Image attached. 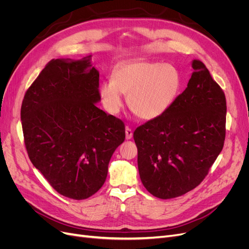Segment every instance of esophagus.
Returning <instances> with one entry per match:
<instances>
[{
  "mask_svg": "<svg viewBox=\"0 0 249 249\" xmlns=\"http://www.w3.org/2000/svg\"><path fill=\"white\" fill-rule=\"evenodd\" d=\"M125 136H126V140H131L132 137V130L130 129L129 127H126L125 128Z\"/></svg>",
  "mask_w": 249,
  "mask_h": 249,
  "instance_id": "1",
  "label": "esophagus"
}]
</instances>
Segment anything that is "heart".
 <instances>
[{
  "mask_svg": "<svg viewBox=\"0 0 249 249\" xmlns=\"http://www.w3.org/2000/svg\"><path fill=\"white\" fill-rule=\"evenodd\" d=\"M181 87L178 71L169 63L135 61L123 64L113 81L100 85L98 93L107 112L117 114L128 94V105L144 120H154L165 114L178 98Z\"/></svg>",
  "mask_w": 249,
  "mask_h": 249,
  "instance_id": "obj_1",
  "label": "heart"
}]
</instances>
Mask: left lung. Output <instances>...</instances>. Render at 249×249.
<instances>
[{"label":"left lung","instance_id":"obj_1","mask_svg":"<svg viewBox=\"0 0 249 249\" xmlns=\"http://www.w3.org/2000/svg\"><path fill=\"white\" fill-rule=\"evenodd\" d=\"M188 87L166 113L137 127L133 139L142 185L160 199L195 189L222 152L226 96L199 59Z\"/></svg>","mask_w":249,"mask_h":249}]
</instances>
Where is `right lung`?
Returning a JSON list of instances; mask_svg holds the SVG:
<instances>
[{
  "label": "right lung",
  "instance_id": "add662e5",
  "mask_svg": "<svg viewBox=\"0 0 249 249\" xmlns=\"http://www.w3.org/2000/svg\"><path fill=\"white\" fill-rule=\"evenodd\" d=\"M91 57L52 59L26 91L20 114L33 165L60 195L75 200L103 187L125 140L121 120L96 107L99 72Z\"/></svg>",
  "mask_w": 249,
  "mask_h": 249
}]
</instances>
